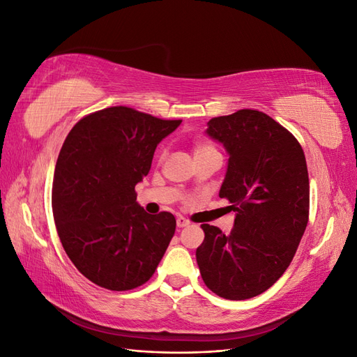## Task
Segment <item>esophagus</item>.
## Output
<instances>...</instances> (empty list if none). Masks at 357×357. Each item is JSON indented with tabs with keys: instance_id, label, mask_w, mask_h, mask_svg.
Instances as JSON below:
<instances>
[{
	"instance_id": "34e87169",
	"label": "esophagus",
	"mask_w": 357,
	"mask_h": 357,
	"mask_svg": "<svg viewBox=\"0 0 357 357\" xmlns=\"http://www.w3.org/2000/svg\"><path fill=\"white\" fill-rule=\"evenodd\" d=\"M189 225H190V222L186 218H183V215H178V218H177V226H178V228H185V226H189Z\"/></svg>"
}]
</instances>
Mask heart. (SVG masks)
Returning <instances> with one entry per match:
<instances>
[{"mask_svg":"<svg viewBox=\"0 0 357 357\" xmlns=\"http://www.w3.org/2000/svg\"><path fill=\"white\" fill-rule=\"evenodd\" d=\"M213 152H218V150H215L211 144L205 143V142H195V144H193V155H195V158L208 155V153H213ZM165 156H167V150L165 149H160L159 160H162Z\"/></svg>","mask_w":357,"mask_h":357,"instance_id":"heart-1","label":"heart"}]
</instances>
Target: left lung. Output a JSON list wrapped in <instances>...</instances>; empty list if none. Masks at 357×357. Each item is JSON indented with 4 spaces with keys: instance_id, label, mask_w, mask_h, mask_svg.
Instances as JSON below:
<instances>
[{
    "instance_id": "1",
    "label": "left lung",
    "mask_w": 357,
    "mask_h": 357,
    "mask_svg": "<svg viewBox=\"0 0 357 357\" xmlns=\"http://www.w3.org/2000/svg\"><path fill=\"white\" fill-rule=\"evenodd\" d=\"M207 134L229 153L219 197L236 211L225 235L204 223L199 273L215 295L243 301L264 294L294 259L310 214L304 150L268 114L244 109L213 117Z\"/></svg>"
}]
</instances>
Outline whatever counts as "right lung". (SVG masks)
I'll use <instances>...</instances> for the list:
<instances>
[{
  "label": "right lung",
  "instance_id": "obj_1",
  "mask_svg": "<svg viewBox=\"0 0 357 357\" xmlns=\"http://www.w3.org/2000/svg\"><path fill=\"white\" fill-rule=\"evenodd\" d=\"M180 123L117 105L80 119L63 142L53 218L63 250L92 283L122 291L155 274L176 219L146 213L135 185L149 174L156 146Z\"/></svg>",
  "mask_w": 357,
  "mask_h": 357
}]
</instances>
